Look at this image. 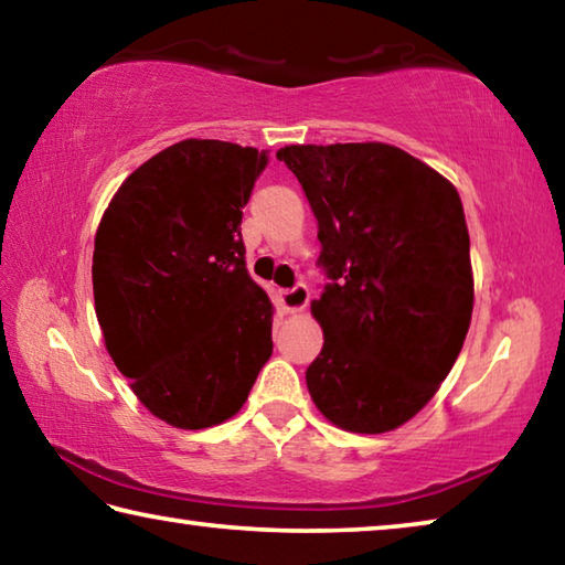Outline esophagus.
Listing matches in <instances>:
<instances>
[{"label": "esophagus", "mask_w": 565, "mask_h": 565, "mask_svg": "<svg viewBox=\"0 0 565 565\" xmlns=\"http://www.w3.org/2000/svg\"><path fill=\"white\" fill-rule=\"evenodd\" d=\"M279 299H281L284 311H301V309H306V303H309V299H311L309 286H306L303 281L294 284L291 289L279 291Z\"/></svg>", "instance_id": "obj_1"}]
</instances>
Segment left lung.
<instances>
[{"mask_svg": "<svg viewBox=\"0 0 565 565\" xmlns=\"http://www.w3.org/2000/svg\"><path fill=\"white\" fill-rule=\"evenodd\" d=\"M319 224L327 284L311 313L323 349L306 386L353 434L416 416L461 353L473 311L458 191L398 147L291 145L276 151Z\"/></svg>", "mask_w": 565, "mask_h": 565, "instance_id": "obj_1", "label": "left lung"}]
</instances>
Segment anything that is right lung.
Masks as SVG:
<instances>
[{
    "mask_svg": "<svg viewBox=\"0 0 565 565\" xmlns=\"http://www.w3.org/2000/svg\"><path fill=\"white\" fill-rule=\"evenodd\" d=\"M269 151L186 139L124 181L94 238L109 356L177 428L232 418L269 361L271 301L246 271L242 209Z\"/></svg>",
    "mask_w": 565,
    "mask_h": 565,
    "instance_id": "right-lung-1",
    "label": "right lung"
}]
</instances>
